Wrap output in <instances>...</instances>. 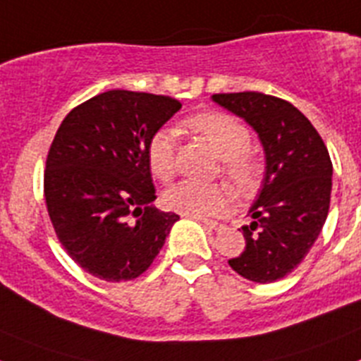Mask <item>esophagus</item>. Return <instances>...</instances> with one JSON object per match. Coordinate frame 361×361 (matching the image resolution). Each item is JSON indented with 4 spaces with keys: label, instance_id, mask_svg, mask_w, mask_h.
I'll return each mask as SVG.
<instances>
[{
    "label": "esophagus",
    "instance_id": "esophagus-1",
    "mask_svg": "<svg viewBox=\"0 0 361 361\" xmlns=\"http://www.w3.org/2000/svg\"><path fill=\"white\" fill-rule=\"evenodd\" d=\"M184 216H190V219L199 220V222H202V226H206V228H209V229H219L220 228L219 222H213V220L202 219V216H193V215H184Z\"/></svg>",
    "mask_w": 361,
    "mask_h": 361
}]
</instances>
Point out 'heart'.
Here are the masks:
<instances>
[{
	"mask_svg": "<svg viewBox=\"0 0 361 361\" xmlns=\"http://www.w3.org/2000/svg\"><path fill=\"white\" fill-rule=\"evenodd\" d=\"M184 126L208 142L220 157V173L240 197H251L264 178V162L250 148L251 132L237 117L224 111H202L184 121ZM146 162L155 178L170 183L177 173L173 133L159 130L146 142ZM233 193L226 184L180 183L164 193V204L184 215L220 216L228 212Z\"/></svg>",
	"mask_w": 361,
	"mask_h": 361,
	"instance_id": "1",
	"label": "heart"
}]
</instances>
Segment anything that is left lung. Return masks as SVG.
Listing matches in <instances>:
<instances>
[{
	"label": "left lung",
	"mask_w": 361,
	"mask_h": 361,
	"mask_svg": "<svg viewBox=\"0 0 361 361\" xmlns=\"http://www.w3.org/2000/svg\"><path fill=\"white\" fill-rule=\"evenodd\" d=\"M213 101L257 130L266 152V178L253 219L242 226L245 247L228 260L251 282H275L307 257L331 202L333 162L311 121L283 99L262 92L215 94Z\"/></svg>",
	"instance_id": "1"
}]
</instances>
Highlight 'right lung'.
<instances>
[{"label": "right lung", "instance_id": "right-lung-1", "mask_svg": "<svg viewBox=\"0 0 361 361\" xmlns=\"http://www.w3.org/2000/svg\"><path fill=\"white\" fill-rule=\"evenodd\" d=\"M183 104L168 95L110 90L63 119L43 190L57 238L79 267L106 282L142 275L175 213L159 212L146 142Z\"/></svg>", "mask_w": 361, "mask_h": 361}]
</instances>
